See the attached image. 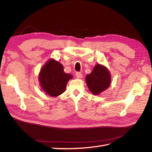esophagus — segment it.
I'll return each mask as SVG.
<instances>
[{"label":"esophagus","instance_id":"34e87169","mask_svg":"<svg viewBox=\"0 0 152 152\" xmlns=\"http://www.w3.org/2000/svg\"><path fill=\"white\" fill-rule=\"evenodd\" d=\"M75 75L77 77V78H78V79H81V78L82 77V74L80 72H76Z\"/></svg>","mask_w":152,"mask_h":152}]
</instances>
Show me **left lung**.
Returning <instances> with one entry per match:
<instances>
[{
	"mask_svg": "<svg viewBox=\"0 0 152 152\" xmlns=\"http://www.w3.org/2000/svg\"><path fill=\"white\" fill-rule=\"evenodd\" d=\"M86 82L91 93L98 95L109 87L111 75L107 67L97 64L90 74L87 75Z\"/></svg>",
	"mask_w": 152,
	"mask_h": 152,
	"instance_id": "1",
	"label": "left lung"
}]
</instances>
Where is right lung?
Wrapping results in <instances>:
<instances>
[{"mask_svg": "<svg viewBox=\"0 0 152 152\" xmlns=\"http://www.w3.org/2000/svg\"><path fill=\"white\" fill-rule=\"evenodd\" d=\"M73 76L64 72L63 66L54 59H50L41 68L39 80L41 88L47 94L56 97L65 92L67 82Z\"/></svg>", "mask_w": 152, "mask_h": 152, "instance_id": "add662e5", "label": "right lung"}]
</instances>
